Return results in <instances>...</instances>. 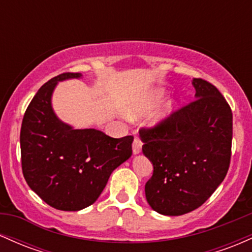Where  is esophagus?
<instances>
[{
  "mask_svg": "<svg viewBox=\"0 0 252 252\" xmlns=\"http://www.w3.org/2000/svg\"><path fill=\"white\" fill-rule=\"evenodd\" d=\"M142 150V142H141L138 138H135L134 142H132V153L134 154H138Z\"/></svg>",
  "mask_w": 252,
  "mask_h": 252,
  "instance_id": "1",
  "label": "esophagus"
}]
</instances>
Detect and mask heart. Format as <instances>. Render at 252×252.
Segmentation results:
<instances>
[{
    "mask_svg": "<svg viewBox=\"0 0 252 252\" xmlns=\"http://www.w3.org/2000/svg\"><path fill=\"white\" fill-rule=\"evenodd\" d=\"M162 97H163V92L160 91V90H155V91H153L152 94H148V96L144 98L143 100H141L140 103L135 104L134 106H131V109H130L129 111L130 116L136 117V116H141V115L146 114V112H148L150 109L154 108L156 104L162 99ZM167 115H168V110L164 112H161L160 115H158L156 121L162 120L163 117L167 116Z\"/></svg>",
    "mask_w": 252,
    "mask_h": 252,
    "instance_id": "obj_1",
    "label": "heart"
}]
</instances>
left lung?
<instances>
[{
  "mask_svg": "<svg viewBox=\"0 0 252 252\" xmlns=\"http://www.w3.org/2000/svg\"><path fill=\"white\" fill-rule=\"evenodd\" d=\"M195 99L154 128L141 129L143 154L153 163L146 198L164 216L201 206L226 176L232 143V111L215 85L194 78Z\"/></svg>",
  "mask_w": 252,
  "mask_h": 252,
  "instance_id": "left-lung-1",
  "label": "left lung"
}]
</instances>
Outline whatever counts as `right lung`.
<instances>
[{
    "label": "right lung",
    "mask_w": 252,
    "mask_h": 252,
    "mask_svg": "<svg viewBox=\"0 0 252 252\" xmlns=\"http://www.w3.org/2000/svg\"><path fill=\"white\" fill-rule=\"evenodd\" d=\"M63 73L43 84L28 105L20 132L22 173L32 190L62 211H79L97 200L110 175L132 154V136L114 138L96 129H74L57 117L52 94Z\"/></svg>",
    "instance_id": "1"
}]
</instances>
